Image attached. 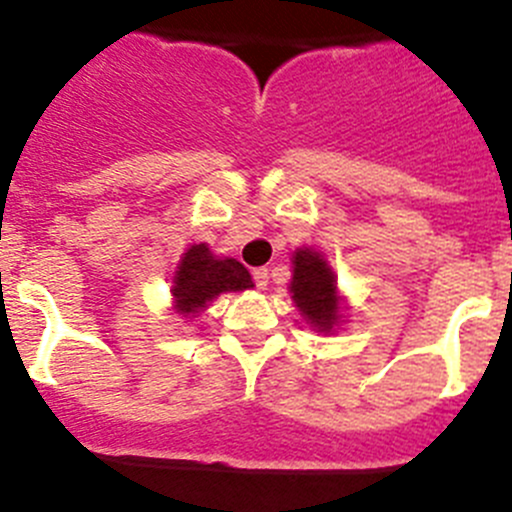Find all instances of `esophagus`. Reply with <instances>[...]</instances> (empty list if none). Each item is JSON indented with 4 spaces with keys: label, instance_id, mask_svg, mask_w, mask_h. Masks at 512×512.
<instances>
[{
    "label": "esophagus",
    "instance_id": "34e87169",
    "mask_svg": "<svg viewBox=\"0 0 512 512\" xmlns=\"http://www.w3.org/2000/svg\"><path fill=\"white\" fill-rule=\"evenodd\" d=\"M252 280H255L257 290H265L267 280H270V272H267V267H257V270H252Z\"/></svg>",
    "mask_w": 512,
    "mask_h": 512
}]
</instances>
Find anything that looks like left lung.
Here are the masks:
<instances>
[{"label":"left lung","instance_id":"8db88e82","mask_svg":"<svg viewBox=\"0 0 512 512\" xmlns=\"http://www.w3.org/2000/svg\"><path fill=\"white\" fill-rule=\"evenodd\" d=\"M295 275H292V300L297 302L305 320L317 330H330L340 320V307L335 295V275L322 260L320 252L297 250Z\"/></svg>","mask_w":512,"mask_h":512}]
</instances>
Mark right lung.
Returning <instances> with one entry per match:
<instances>
[{
  "instance_id": "1",
  "label": "right lung",
  "mask_w": 512,
  "mask_h": 512,
  "mask_svg": "<svg viewBox=\"0 0 512 512\" xmlns=\"http://www.w3.org/2000/svg\"><path fill=\"white\" fill-rule=\"evenodd\" d=\"M252 287L250 272L237 260H215L207 245H195L185 252L180 272L175 277L177 310L182 315L200 312L220 292H235Z\"/></svg>"
}]
</instances>
